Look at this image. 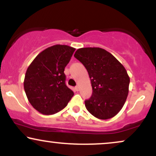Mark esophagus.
<instances>
[{
    "instance_id": "obj_1",
    "label": "esophagus",
    "mask_w": 156,
    "mask_h": 156,
    "mask_svg": "<svg viewBox=\"0 0 156 156\" xmlns=\"http://www.w3.org/2000/svg\"><path fill=\"white\" fill-rule=\"evenodd\" d=\"M75 89H76V90L77 91V92H78V91L80 90V88H79V87H78V86H76V87H75Z\"/></svg>"
}]
</instances>
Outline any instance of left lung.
Returning a JSON list of instances; mask_svg holds the SVG:
<instances>
[{
	"label": "left lung",
	"instance_id": "obj_1",
	"mask_svg": "<svg viewBox=\"0 0 156 156\" xmlns=\"http://www.w3.org/2000/svg\"><path fill=\"white\" fill-rule=\"evenodd\" d=\"M74 56L87 69L92 94L85 101L88 112L100 119L117 115L128 94L130 78L123 65L112 54L101 48L78 49Z\"/></svg>",
	"mask_w": 156,
	"mask_h": 156
}]
</instances>
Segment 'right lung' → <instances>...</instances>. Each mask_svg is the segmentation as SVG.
<instances>
[{
  "instance_id": "1",
  "label": "right lung",
  "mask_w": 156,
  "mask_h": 156,
  "mask_svg": "<svg viewBox=\"0 0 156 156\" xmlns=\"http://www.w3.org/2000/svg\"><path fill=\"white\" fill-rule=\"evenodd\" d=\"M75 51L64 44L51 46L37 55L27 69L25 92L29 103L41 114L60 112L74 95L66 85L64 71Z\"/></svg>"
}]
</instances>
